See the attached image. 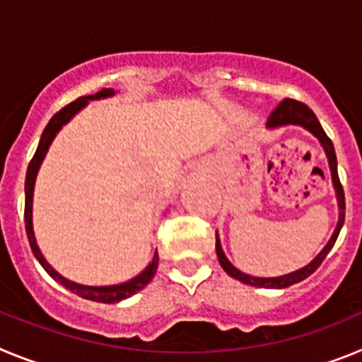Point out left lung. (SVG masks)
Masks as SVG:
<instances>
[{"instance_id": "1", "label": "left lung", "mask_w": 362, "mask_h": 362, "mask_svg": "<svg viewBox=\"0 0 362 362\" xmlns=\"http://www.w3.org/2000/svg\"><path fill=\"white\" fill-rule=\"evenodd\" d=\"M288 124L303 127V129L308 130L312 136L317 137L319 143H321L322 150H325L326 153V158H328V166H330L332 185H334L335 197H337V204H339V221L334 233H332V238L328 239V243L325 245V248H322V250L319 252V254L315 255V257L306 264V267L299 268V270L296 272H290V274H284V276H277V277H254L245 274V272L238 270V268L230 263L228 257L225 255V252H223L219 233H216V252L223 270H225L230 277H233V279L241 281V283L245 284H250V286H257V288H286V286H292V284L306 279V277L317 270L319 264L325 261L328 252L332 250V246H334L335 241H337V235L339 232H341V228H343V223H344V209H346V204H344L343 185H341V181H339L337 158H335L334 143L330 141V137L326 136V132L322 130L321 123H319V119L315 117V114H313L305 103H300V101H293V99H284V101H281V103L277 105L276 110L272 112L270 117H268L267 129L274 130V129H281V127H288Z\"/></svg>"}]
</instances>
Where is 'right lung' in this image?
<instances>
[{
  "label": "right lung",
  "mask_w": 362,
  "mask_h": 362,
  "mask_svg": "<svg viewBox=\"0 0 362 362\" xmlns=\"http://www.w3.org/2000/svg\"><path fill=\"white\" fill-rule=\"evenodd\" d=\"M114 94H116L114 88H103V90L98 92V94L81 95V98L76 99L74 103L66 105V107L62 108L57 114H54L52 119L49 121V124L45 127L43 134H41L40 145H37V150L36 153H34L32 161L28 163L27 177H25V228H27V238H28V243H30L32 254L36 255V259L40 261L41 267L45 268V272H47L54 281H57V283L63 284L65 288H69L70 292L83 297V299L95 300V303H107V305L119 303V300L123 299H129V297H132L134 293H137L139 290L145 288L146 284L153 279L156 270H158V261H159L158 250H156V254H153L148 267H146L141 274H137L136 277L124 281V283L108 284V286H88V284L74 283V281L63 277L59 272L54 270V268L49 264V261L43 257V254H41L40 246H37L36 243V235H34V225H32V199H34V185H36V177H37V172H40V166L41 163H43L47 152H49L50 145H52L54 137L57 136V132H59V130H62L79 110H83V108L88 105V101L112 98Z\"/></svg>",
  "instance_id": "add662e5"
}]
</instances>
